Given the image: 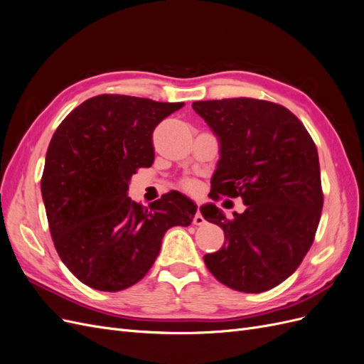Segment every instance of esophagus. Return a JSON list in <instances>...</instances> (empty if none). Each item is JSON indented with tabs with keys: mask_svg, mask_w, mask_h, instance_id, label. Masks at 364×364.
<instances>
[{
	"mask_svg": "<svg viewBox=\"0 0 364 364\" xmlns=\"http://www.w3.org/2000/svg\"><path fill=\"white\" fill-rule=\"evenodd\" d=\"M193 224H195V225H204V224H205V219L203 218L201 212H199V208L196 210V213H195V216H193Z\"/></svg>",
	"mask_w": 364,
	"mask_h": 364,
	"instance_id": "34e87169",
	"label": "esophagus"
}]
</instances>
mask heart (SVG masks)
<instances>
[{"mask_svg":"<svg viewBox=\"0 0 364 364\" xmlns=\"http://www.w3.org/2000/svg\"><path fill=\"white\" fill-rule=\"evenodd\" d=\"M180 186H181V189H183L184 192H187V193H196V192L199 191L198 183H196L195 180H191V178L183 180V181L180 183Z\"/></svg>","mask_w":364,"mask_h":364,"instance_id":"obj_1","label":"heart"}]
</instances>
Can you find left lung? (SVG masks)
<instances>
[{"label": "left lung", "mask_w": 364, "mask_h": 364, "mask_svg": "<svg viewBox=\"0 0 364 364\" xmlns=\"http://www.w3.org/2000/svg\"><path fill=\"white\" fill-rule=\"evenodd\" d=\"M193 110L220 140L210 198L243 199L228 219L208 204L205 220L225 243L204 263L218 281L262 293L296 271L313 245L323 207L319 156L304 124L284 105L255 98L196 101Z\"/></svg>", "instance_id": "obj_1"}]
</instances>
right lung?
Returning a JSON list of instances; mask_svg holds the SVG:
<instances>
[{
  "label": "right lung",
  "mask_w": 364,
  "mask_h": 364,
  "mask_svg": "<svg viewBox=\"0 0 364 364\" xmlns=\"http://www.w3.org/2000/svg\"><path fill=\"white\" fill-rule=\"evenodd\" d=\"M184 102L104 93L57 127L41 191L55 251L83 284L119 291L142 279L165 232L189 227L196 205L169 192L142 207L127 196L139 168L154 161L152 133Z\"/></svg>",
  "instance_id": "obj_1"
}]
</instances>
